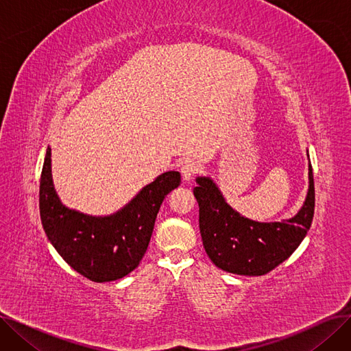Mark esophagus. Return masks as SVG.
I'll list each match as a JSON object with an SVG mask.
<instances>
[{
    "mask_svg": "<svg viewBox=\"0 0 351 351\" xmlns=\"http://www.w3.org/2000/svg\"><path fill=\"white\" fill-rule=\"evenodd\" d=\"M197 171H199V166L195 160L189 159V160L182 162L180 165V173L185 180H191L197 173Z\"/></svg>",
    "mask_w": 351,
    "mask_h": 351,
    "instance_id": "obj_1",
    "label": "esophagus"
}]
</instances>
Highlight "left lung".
<instances>
[{"label": "left lung", "instance_id": "left-lung-1", "mask_svg": "<svg viewBox=\"0 0 351 351\" xmlns=\"http://www.w3.org/2000/svg\"><path fill=\"white\" fill-rule=\"evenodd\" d=\"M199 229L209 259L225 271L262 276L283 263L302 243L315 215V180L308 165V192L299 213L282 222L259 223L234 212L210 178H197Z\"/></svg>", "mask_w": 351, "mask_h": 351}]
</instances>
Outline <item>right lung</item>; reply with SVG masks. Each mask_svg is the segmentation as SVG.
Listing matches in <instances>:
<instances>
[{
    "label": "right lung",
    "mask_w": 351,
    "mask_h": 351,
    "mask_svg": "<svg viewBox=\"0 0 351 351\" xmlns=\"http://www.w3.org/2000/svg\"><path fill=\"white\" fill-rule=\"evenodd\" d=\"M179 183V172H165L115 215L88 216L65 208L55 193L48 146L40 182L41 222L55 250L73 270L92 282L118 280L138 267L162 202Z\"/></svg>",
    "instance_id": "obj_1"
}]
</instances>
